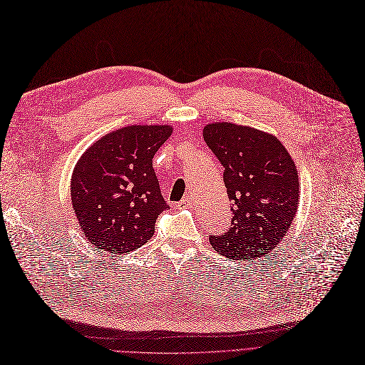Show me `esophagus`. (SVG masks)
I'll return each mask as SVG.
<instances>
[{
    "label": "esophagus",
    "mask_w": 365,
    "mask_h": 365,
    "mask_svg": "<svg viewBox=\"0 0 365 365\" xmlns=\"http://www.w3.org/2000/svg\"><path fill=\"white\" fill-rule=\"evenodd\" d=\"M192 201H194V195L192 194H186L183 197V200L179 202L180 207H189V205H192Z\"/></svg>",
    "instance_id": "34e87169"
}]
</instances>
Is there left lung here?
Wrapping results in <instances>:
<instances>
[{"label": "left lung", "instance_id": "1", "mask_svg": "<svg viewBox=\"0 0 365 365\" xmlns=\"http://www.w3.org/2000/svg\"><path fill=\"white\" fill-rule=\"evenodd\" d=\"M202 137L224 167L231 227L209 242L230 259L268 257L284 239L298 209L299 182L291 155L280 141L250 126L216 122Z\"/></svg>", "mask_w": 365, "mask_h": 365}]
</instances>
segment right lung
<instances>
[{"mask_svg":"<svg viewBox=\"0 0 365 365\" xmlns=\"http://www.w3.org/2000/svg\"><path fill=\"white\" fill-rule=\"evenodd\" d=\"M170 125H133L108 133L82 155L71 176V202L83 235L115 255L143 246L170 205L161 195L153 155Z\"/></svg>","mask_w":365,"mask_h":365,"instance_id":"add662e5","label":"right lung"}]
</instances>
